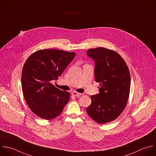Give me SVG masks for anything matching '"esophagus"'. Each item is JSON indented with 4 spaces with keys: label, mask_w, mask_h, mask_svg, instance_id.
Returning <instances> with one entry per match:
<instances>
[{
    "label": "esophagus",
    "mask_w": 156,
    "mask_h": 156,
    "mask_svg": "<svg viewBox=\"0 0 156 156\" xmlns=\"http://www.w3.org/2000/svg\"><path fill=\"white\" fill-rule=\"evenodd\" d=\"M72 95H73V96H77V97H79L80 95H82V94L81 93H78V92H72Z\"/></svg>",
    "instance_id": "1"
}]
</instances>
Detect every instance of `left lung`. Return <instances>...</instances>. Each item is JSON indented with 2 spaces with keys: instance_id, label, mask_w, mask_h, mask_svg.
Masks as SVG:
<instances>
[{
  "instance_id": "obj_1",
  "label": "left lung",
  "mask_w": 156,
  "mask_h": 156,
  "mask_svg": "<svg viewBox=\"0 0 156 156\" xmlns=\"http://www.w3.org/2000/svg\"><path fill=\"white\" fill-rule=\"evenodd\" d=\"M86 55L95 62V80L100 85L99 94L91 95L87 113L99 124L111 122L127 105L130 87L129 70L122 57L113 50L93 48L87 50Z\"/></svg>"
}]
</instances>
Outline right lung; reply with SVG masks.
<instances>
[{"instance_id":"obj_1","label":"right lung","mask_w":156,"mask_h":156,"mask_svg":"<svg viewBox=\"0 0 156 156\" xmlns=\"http://www.w3.org/2000/svg\"><path fill=\"white\" fill-rule=\"evenodd\" d=\"M74 52L58 49L38 50L26 60L23 69V93L31 111L38 117L53 119L58 116L70 100V93L51 83L72 61Z\"/></svg>"}]
</instances>
